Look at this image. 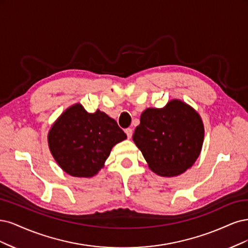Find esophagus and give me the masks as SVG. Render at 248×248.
Masks as SVG:
<instances>
[{
	"instance_id": "esophagus-1",
	"label": "esophagus",
	"mask_w": 248,
	"mask_h": 248,
	"mask_svg": "<svg viewBox=\"0 0 248 248\" xmlns=\"http://www.w3.org/2000/svg\"><path fill=\"white\" fill-rule=\"evenodd\" d=\"M124 132H125V134H126V136H127V138H131V137H132L133 130L131 129V127H127V129L124 130Z\"/></svg>"
}]
</instances>
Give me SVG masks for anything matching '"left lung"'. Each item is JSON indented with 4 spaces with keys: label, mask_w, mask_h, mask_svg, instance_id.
<instances>
[{
    "label": "left lung",
    "mask_w": 248,
    "mask_h": 248,
    "mask_svg": "<svg viewBox=\"0 0 248 248\" xmlns=\"http://www.w3.org/2000/svg\"><path fill=\"white\" fill-rule=\"evenodd\" d=\"M203 139L201 117L179 100L169 102L162 109L143 111L133 135L150 169L165 177L177 176L193 166Z\"/></svg>",
    "instance_id": "left-lung-1"
}]
</instances>
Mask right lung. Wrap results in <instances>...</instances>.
I'll return each instance as SVG.
<instances>
[{
  "mask_svg": "<svg viewBox=\"0 0 248 248\" xmlns=\"http://www.w3.org/2000/svg\"><path fill=\"white\" fill-rule=\"evenodd\" d=\"M125 138L113 118L100 110L87 113L80 104H76L52 125L48 145L66 173L75 177H92L103 167L112 147Z\"/></svg>",
  "mask_w": 248,
  "mask_h": 248,
  "instance_id": "right-lung-1",
  "label": "right lung"
}]
</instances>
